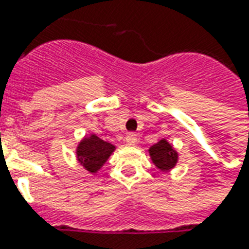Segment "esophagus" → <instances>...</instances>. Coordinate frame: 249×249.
<instances>
[{"label":"esophagus","instance_id":"34e87169","mask_svg":"<svg viewBox=\"0 0 249 249\" xmlns=\"http://www.w3.org/2000/svg\"><path fill=\"white\" fill-rule=\"evenodd\" d=\"M125 142L130 146H135L137 144V136L135 133H128L125 137Z\"/></svg>","mask_w":249,"mask_h":249}]
</instances>
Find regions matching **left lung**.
Listing matches in <instances>:
<instances>
[{
  "instance_id": "8db88e82",
  "label": "left lung",
  "mask_w": 249,
  "mask_h": 249,
  "mask_svg": "<svg viewBox=\"0 0 249 249\" xmlns=\"http://www.w3.org/2000/svg\"><path fill=\"white\" fill-rule=\"evenodd\" d=\"M148 155L157 171L161 173L171 172L178 162V149L167 139H161L149 146Z\"/></svg>"
}]
</instances>
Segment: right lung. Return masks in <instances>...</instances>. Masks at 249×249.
Instances as JSON below:
<instances>
[{"label": "right lung", "mask_w": 249, "mask_h": 249, "mask_svg": "<svg viewBox=\"0 0 249 249\" xmlns=\"http://www.w3.org/2000/svg\"><path fill=\"white\" fill-rule=\"evenodd\" d=\"M117 146L100 139L94 133H89L78 141L76 146V160L89 175L96 176Z\"/></svg>", "instance_id": "1"}]
</instances>
